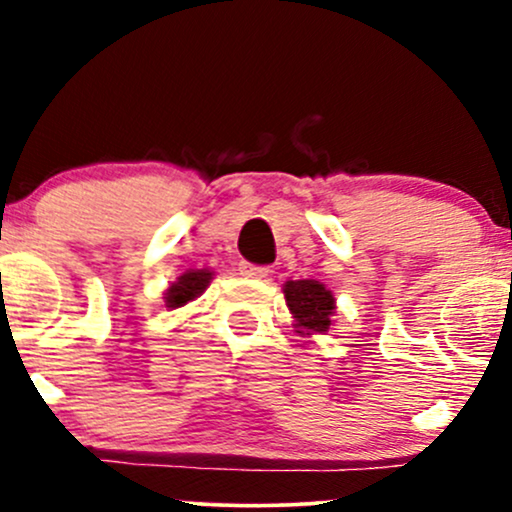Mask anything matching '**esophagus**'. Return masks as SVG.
<instances>
[{
  "instance_id": "esophagus-1",
  "label": "esophagus",
  "mask_w": 512,
  "mask_h": 512,
  "mask_svg": "<svg viewBox=\"0 0 512 512\" xmlns=\"http://www.w3.org/2000/svg\"><path fill=\"white\" fill-rule=\"evenodd\" d=\"M240 274L245 276H252V279H267L269 274H272V269L269 267H257V264H250V262H240Z\"/></svg>"
}]
</instances>
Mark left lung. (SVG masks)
Here are the masks:
<instances>
[{
    "label": "left lung",
    "instance_id": "1",
    "mask_svg": "<svg viewBox=\"0 0 512 512\" xmlns=\"http://www.w3.org/2000/svg\"><path fill=\"white\" fill-rule=\"evenodd\" d=\"M286 305L296 317V327L301 334H325L332 325L334 296L325 284L315 279L286 281L284 284Z\"/></svg>",
    "mask_w": 512,
    "mask_h": 512
}]
</instances>
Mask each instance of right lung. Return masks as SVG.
<instances>
[{
  "instance_id": "1",
  "label": "right lung",
  "mask_w": 512,
  "mask_h": 512,
  "mask_svg": "<svg viewBox=\"0 0 512 512\" xmlns=\"http://www.w3.org/2000/svg\"><path fill=\"white\" fill-rule=\"evenodd\" d=\"M211 279H214V272H209V269H190V272L178 276V281H173L168 286L166 296H163L166 298V308H182L185 303L195 301L197 296L207 291Z\"/></svg>"
}]
</instances>
